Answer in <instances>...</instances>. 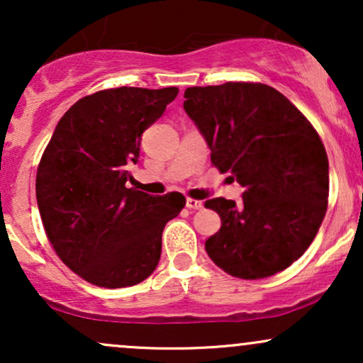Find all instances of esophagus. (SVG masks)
<instances>
[{
  "label": "esophagus",
  "mask_w": 363,
  "mask_h": 363,
  "mask_svg": "<svg viewBox=\"0 0 363 363\" xmlns=\"http://www.w3.org/2000/svg\"><path fill=\"white\" fill-rule=\"evenodd\" d=\"M186 206L189 208V210H201V208H203V201H199V199L187 198V199H186Z\"/></svg>",
  "instance_id": "34e87169"
}]
</instances>
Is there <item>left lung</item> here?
Segmentation results:
<instances>
[{"label": "left lung", "instance_id": "1", "mask_svg": "<svg viewBox=\"0 0 363 363\" xmlns=\"http://www.w3.org/2000/svg\"><path fill=\"white\" fill-rule=\"evenodd\" d=\"M184 111L220 172L244 187L242 203L208 199L222 227L205 242L225 273L259 280L307 251L328 208L329 165L318 131L273 86L228 82L191 86Z\"/></svg>", "mask_w": 363, "mask_h": 363}]
</instances>
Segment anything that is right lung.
Segmentation results:
<instances>
[{"instance_id":"obj_1","label":"right lung","mask_w":363,"mask_h":363,"mask_svg":"<svg viewBox=\"0 0 363 363\" xmlns=\"http://www.w3.org/2000/svg\"><path fill=\"white\" fill-rule=\"evenodd\" d=\"M179 89L121 86L95 91L62 116L44 150L35 196L45 234L83 280L123 289L155 272L162 232L186 205L181 193L150 196L126 187L145 129Z\"/></svg>"}]
</instances>
